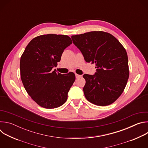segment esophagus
I'll return each instance as SVG.
<instances>
[{"label":"esophagus","mask_w":148,"mask_h":148,"mask_svg":"<svg viewBox=\"0 0 148 148\" xmlns=\"http://www.w3.org/2000/svg\"><path fill=\"white\" fill-rule=\"evenodd\" d=\"M81 77V75H79V74H75V77H76V78H79V77Z\"/></svg>","instance_id":"esophagus-1"}]
</instances>
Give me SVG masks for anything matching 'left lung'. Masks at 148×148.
I'll use <instances>...</instances> for the list:
<instances>
[{"label":"left lung","instance_id":"1","mask_svg":"<svg viewBox=\"0 0 148 148\" xmlns=\"http://www.w3.org/2000/svg\"><path fill=\"white\" fill-rule=\"evenodd\" d=\"M71 38L86 61L95 63L97 69L94 75H83L86 98L99 106L112 103L122 94L129 78L125 49L114 36L102 31L77 34Z\"/></svg>","mask_w":148,"mask_h":148}]
</instances>
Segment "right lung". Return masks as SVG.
Segmentation results:
<instances>
[{"instance_id": "obj_1", "label": "right lung", "mask_w": 148, "mask_h": 148, "mask_svg": "<svg viewBox=\"0 0 148 148\" xmlns=\"http://www.w3.org/2000/svg\"><path fill=\"white\" fill-rule=\"evenodd\" d=\"M72 43L66 35L48 34L33 38L20 58V77L27 94L40 107L56 108L64 104L75 79L74 73L61 74L57 66L64 49Z\"/></svg>"}]
</instances>
